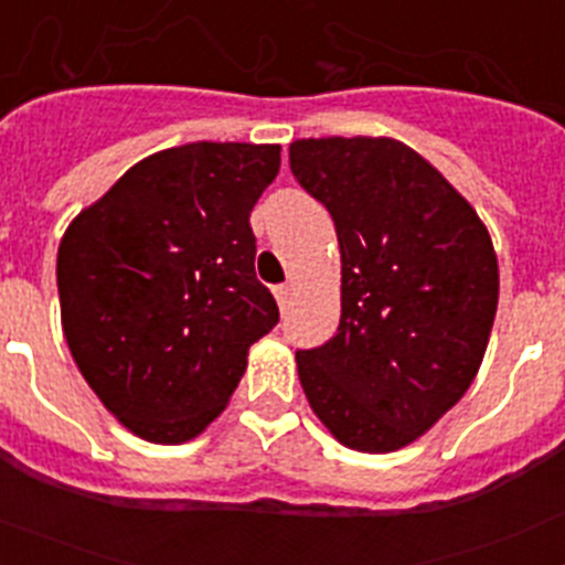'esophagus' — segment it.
<instances>
[{
	"mask_svg": "<svg viewBox=\"0 0 565 565\" xmlns=\"http://www.w3.org/2000/svg\"><path fill=\"white\" fill-rule=\"evenodd\" d=\"M274 297H277V306L282 308V311H286V306H288V299H291V286H277L274 288Z\"/></svg>",
	"mask_w": 565,
	"mask_h": 565,
	"instance_id": "34e87169",
	"label": "esophagus"
}]
</instances>
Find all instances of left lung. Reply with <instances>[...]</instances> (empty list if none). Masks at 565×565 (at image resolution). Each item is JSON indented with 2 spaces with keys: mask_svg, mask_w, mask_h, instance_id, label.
Returning <instances> with one entry per match:
<instances>
[{
  "mask_svg": "<svg viewBox=\"0 0 565 565\" xmlns=\"http://www.w3.org/2000/svg\"><path fill=\"white\" fill-rule=\"evenodd\" d=\"M291 172L337 226L342 317L297 351L313 413L351 450L416 441L476 379L498 308V259L476 209L393 138H302Z\"/></svg>",
  "mask_w": 565,
  "mask_h": 565,
  "instance_id": "1",
  "label": "left lung"
}]
</instances>
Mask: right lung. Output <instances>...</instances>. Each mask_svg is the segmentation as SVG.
<instances>
[{
	"instance_id": "right-lung-1",
	"label": "right lung",
	"mask_w": 565,
	"mask_h": 565,
	"mask_svg": "<svg viewBox=\"0 0 565 565\" xmlns=\"http://www.w3.org/2000/svg\"><path fill=\"white\" fill-rule=\"evenodd\" d=\"M277 143L163 149L64 232L56 279L78 371L135 436L181 444L221 416L248 348L279 322L254 274L252 209Z\"/></svg>"
}]
</instances>
